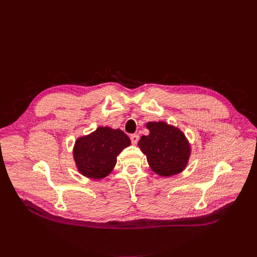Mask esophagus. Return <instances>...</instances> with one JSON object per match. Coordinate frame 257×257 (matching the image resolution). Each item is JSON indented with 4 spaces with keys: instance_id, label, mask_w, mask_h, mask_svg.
Here are the masks:
<instances>
[{
    "instance_id": "34e87169",
    "label": "esophagus",
    "mask_w": 257,
    "mask_h": 257,
    "mask_svg": "<svg viewBox=\"0 0 257 257\" xmlns=\"http://www.w3.org/2000/svg\"><path fill=\"white\" fill-rule=\"evenodd\" d=\"M138 141H139V136H138L137 134L131 135V142H132V144H133V145H137Z\"/></svg>"
}]
</instances>
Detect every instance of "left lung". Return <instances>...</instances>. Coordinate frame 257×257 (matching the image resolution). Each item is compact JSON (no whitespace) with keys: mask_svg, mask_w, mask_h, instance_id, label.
Returning a JSON list of instances; mask_svg holds the SVG:
<instances>
[{"mask_svg":"<svg viewBox=\"0 0 257 257\" xmlns=\"http://www.w3.org/2000/svg\"><path fill=\"white\" fill-rule=\"evenodd\" d=\"M146 127L149 135L142 136L138 146L150 168L161 177L182 173L189 164L192 150L183 132L164 121L148 122Z\"/></svg>","mask_w":257,"mask_h":257,"instance_id":"1","label":"left lung"}]
</instances>
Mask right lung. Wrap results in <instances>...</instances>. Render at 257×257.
I'll return each instance as SVG.
<instances>
[{"mask_svg": "<svg viewBox=\"0 0 257 257\" xmlns=\"http://www.w3.org/2000/svg\"><path fill=\"white\" fill-rule=\"evenodd\" d=\"M130 145V138L121 130L99 126L76 139L73 158L77 170L93 180L103 179L112 172L116 157Z\"/></svg>", "mask_w": 257, "mask_h": 257, "instance_id": "1", "label": "right lung"}]
</instances>
